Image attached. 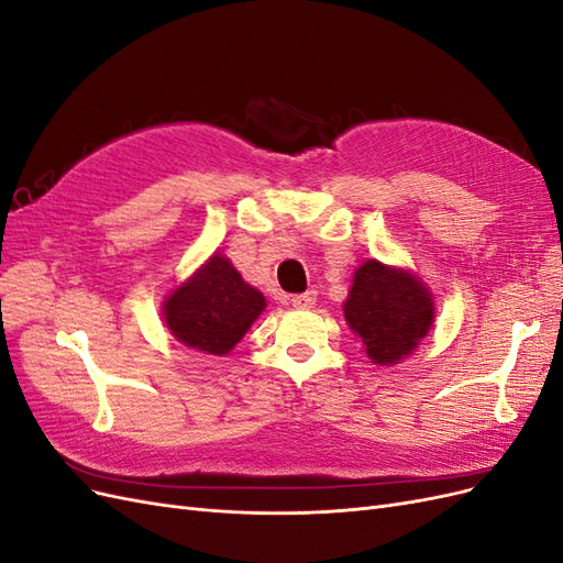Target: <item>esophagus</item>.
I'll return each mask as SVG.
<instances>
[{
	"label": "esophagus",
	"instance_id": "1",
	"mask_svg": "<svg viewBox=\"0 0 563 563\" xmlns=\"http://www.w3.org/2000/svg\"><path fill=\"white\" fill-rule=\"evenodd\" d=\"M288 302H291L296 310H310V308H314L317 294L308 291V294H300V296H291V298H288Z\"/></svg>",
	"mask_w": 563,
	"mask_h": 563
}]
</instances>
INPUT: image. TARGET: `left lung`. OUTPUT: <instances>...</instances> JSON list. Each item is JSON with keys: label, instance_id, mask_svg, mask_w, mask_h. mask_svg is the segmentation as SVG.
<instances>
[{"label": "left lung", "instance_id": "1", "mask_svg": "<svg viewBox=\"0 0 563 563\" xmlns=\"http://www.w3.org/2000/svg\"><path fill=\"white\" fill-rule=\"evenodd\" d=\"M350 329L362 338L373 364H399L428 335L434 302L416 275L371 258L354 272L343 305Z\"/></svg>", "mask_w": 563, "mask_h": 563}]
</instances>
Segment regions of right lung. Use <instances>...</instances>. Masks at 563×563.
<instances>
[{
  "instance_id": "right-lung-1",
  "label": "right lung",
  "mask_w": 563,
  "mask_h": 563,
  "mask_svg": "<svg viewBox=\"0 0 563 563\" xmlns=\"http://www.w3.org/2000/svg\"><path fill=\"white\" fill-rule=\"evenodd\" d=\"M265 310V296L246 284L230 258L213 253L195 275L166 296V329L183 345L225 356Z\"/></svg>"
}]
</instances>
